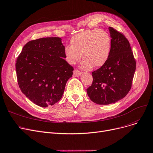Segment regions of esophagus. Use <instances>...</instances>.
Wrapping results in <instances>:
<instances>
[{"instance_id":"1","label":"esophagus","mask_w":153,"mask_h":153,"mask_svg":"<svg viewBox=\"0 0 153 153\" xmlns=\"http://www.w3.org/2000/svg\"><path fill=\"white\" fill-rule=\"evenodd\" d=\"M81 74H82V71H80L78 70H74V76H79Z\"/></svg>"}]
</instances>
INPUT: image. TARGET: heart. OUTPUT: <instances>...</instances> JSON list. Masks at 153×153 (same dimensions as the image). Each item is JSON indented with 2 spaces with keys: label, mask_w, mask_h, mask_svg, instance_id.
Returning a JSON list of instances; mask_svg holds the SVG:
<instances>
[{
  "label": "heart",
  "mask_w": 153,
  "mask_h": 153,
  "mask_svg": "<svg viewBox=\"0 0 153 153\" xmlns=\"http://www.w3.org/2000/svg\"><path fill=\"white\" fill-rule=\"evenodd\" d=\"M71 46L64 49L67 62L74 65L82 57L84 60L81 67L85 70L101 67L105 64L109 57L111 39L107 31L102 29L87 30L71 38Z\"/></svg>",
  "instance_id": "1"
}]
</instances>
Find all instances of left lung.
Returning <instances> with one entry per match:
<instances>
[{"mask_svg": "<svg viewBox=\"0 0 153 153\" xmlns=\"http://www.w3.org/2000/svg\"><path fill=\"white\" fill-rule=\"evenodd\" d=\"M111 37L109 57L105 64L92 72L93 83L86 89L96 104L107 105L125 97L131 88L136 60L128 39L120 32L109 28Z\"/></svg>", "mask_w": 153, "mask_h": 153, "instance_id": "left-lung-1", "label": "left lung"}]
</instances>
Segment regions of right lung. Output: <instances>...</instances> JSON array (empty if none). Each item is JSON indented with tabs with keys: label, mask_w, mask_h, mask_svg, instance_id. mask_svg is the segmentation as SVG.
<instances>
[{
	"label": "right lung",
	"mask_w": 153,
	"mask_h": 153,
	"mask_svg": "<svg viewBox=\"0 0 153 153\" xmlns=\"http://www.w3.org/2000/svg\"><path fill=\"white\" fill-rule=\"evenodd\" d=\"M60 38H42L27 42L17 57L16 73L22 92L35 104L46 107L62 98L74 67L64 59Z\"/></svg>",
	"instance_id": "1"
}]
</instances>
